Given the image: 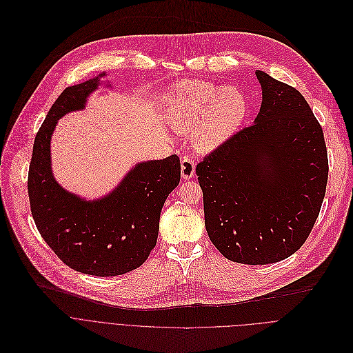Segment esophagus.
<instances>
[{
    "mask_svg": "<svg viewBox=\"0 0 353 353\" xmlns=\"http://www.w3.org/2000/svg\"><path fill=\"white\" fill-rule=\"evenodd\" d=\"M194 170H196V165H194V161L192 160V157H183L182 161H181V175L183 179H190L193 175H194Z\"/></svg>",
    "mask_w": 353,
    "mask_h": 353,
    "instance_id": "34e87169",
    "label": "esophagus"
}]
</instances>
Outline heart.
<instances>
[{"label": "heart", "mask_w": 353, "mask_h": 353, "mask_svg": "<svg viewBox=\"0 0 353 353\" xmlns=\"http://www.w3.org/2000/svg\"><path fill=\"white\" fill-rule=\"evenodd\" d=\"M248 114V100L235 86L205 81H183L165 96V117L179 133L190 134L194 148L207 153L217 149L236 132Z\"/></svg>", "instance_id": "1"}]
</instances>
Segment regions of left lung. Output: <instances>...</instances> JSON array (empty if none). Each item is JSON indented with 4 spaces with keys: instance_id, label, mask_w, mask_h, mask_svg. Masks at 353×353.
<instances>
[{
    "instance_id": "1",
    "label": "left lung",
    "mask_w": 353,
    "mask_h": 353,
    "mask_svg": "<svg viewBox=\"0 0 353 353\" xmlns=\"http://www.w3.org/2000/svg\"><path fill=\"white\" fill-rule=\"evenodd\" d=\"M263 101L253 125L196 167L210 241L228 260L276 263L319 217L328 179L323 129L292 86L256 70Z\"/></svg>"
}]
</instances>
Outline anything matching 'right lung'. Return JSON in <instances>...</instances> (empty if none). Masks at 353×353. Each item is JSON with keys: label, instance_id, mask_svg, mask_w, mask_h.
Segmentation results:
<instances>
[{"label": "right lung", "instance_id": "right-lung-1", "mask_svg": "<svg viewBox=\"0 0 353 353\" xmlns=\"http://www.w3.org/2000/svg\"><path fill=\"white\" fill-rule=\"evenodd\" d=\"M101 77L66 88L50 108L34 139L28 192L34 224L54 253L79 272L112 276L148 260L157 243L161 208L179 183L181 163L176 154L139 163L97 200L69 193L54 179L50 142L57 121L83 110Z\"/></svg>", "mask_w": 353, "mask_h": 353}]
</instances>
